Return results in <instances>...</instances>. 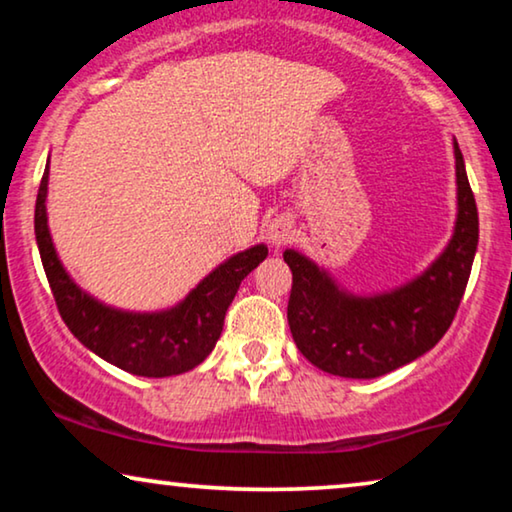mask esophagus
Segmentation results:
<instances>
[{
	"label": "esophagus",
	"mask_w": 512,
	"mask_h": 512,
	"mask_svg": "<svg viewBox=\"0 0 512 512\" xmlns=\"http://www.w3.org/2000/svg\"><path fill=\"white\" fill-rule=\"evenodd\" d=\"M268 240L275 249H282L284 244H289L293 240V226L289 216H277V219H272L268 226Z\"/></svg>",
	"instance_id": "34e87169"
}]
</instances>
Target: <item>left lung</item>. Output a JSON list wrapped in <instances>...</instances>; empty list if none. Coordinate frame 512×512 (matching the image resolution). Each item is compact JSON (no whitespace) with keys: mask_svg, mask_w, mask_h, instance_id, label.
Segmentation results:
<instances>
[{"mask_svg":"<svg viewBox=\"0 0 512 512\" xmlns=\"http://www.w3.org/2000/svg\"><path fill=\"white\" fill-rule=\"evenodd\" d=\"M454 160L457 221L452 240L408 284L375 296H354L307 256L296 249L284 251L293 272L286 317L300 354L312 366L352 380H373L419 359L447 333L478 249V207L457 142Z\"/></svg>","mask_w":512,"mask_h":512,"instance_id":"8db88e82","label":"left lung"}]
</instances>
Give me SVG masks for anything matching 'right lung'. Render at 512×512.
I'll return each mask as SVG.
<instances>
[{"label": "right lung", "mask_w": 512, "mask_h": 512, "mask_svg": "<svg viewBox=\"0 0 512 512\" xmlns=\"http://www.w3.org/2000/svg\"><path fill=\"white\" fill-rule=\"evenodd\" d=\"M48 165L41 177L34 235L55 305L74 338L125 373L170 377L193 370L212 354L242 279L265 261L268 247L244 249L214 268L179 305L163 312H125L95 300L62 268L46 216Z\"/></svg>", "instance_id": "1"}]
</instances>
